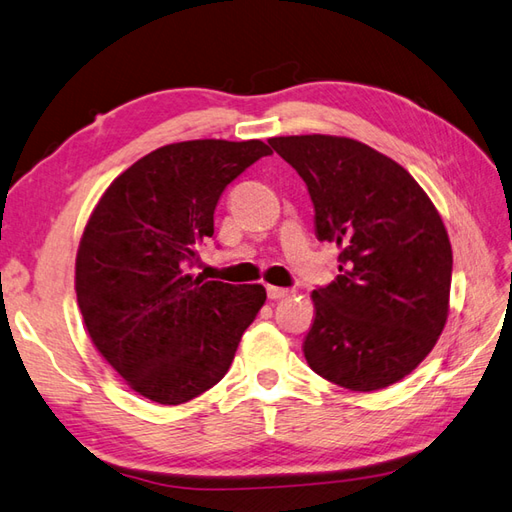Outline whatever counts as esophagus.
<instances>
[{"instance_id": "1", "label": "esophagus", "mask_w": 512, "mask_h": 512, "mask_svg": "<svg viewBox=\"0 0 512 512\" xmlns=\"http://www.w3.org/2000/svg\"><path fill=\"white\" fill-rule=\"evenodd\" d=\"M267 295L271 300H282V298H287L289 295V291L287 289H280V287H267Z\"/></svg>"}]
</instances>
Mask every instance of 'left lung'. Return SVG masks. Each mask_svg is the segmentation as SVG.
<instances>
[{
    "label": "left lung",
    "instance_id": "1",
    "mask_svg": "<svg viewBox=\"0 0 512 512\" xmlns=\"http://www.w3.org/2000/svg\"><path fill=\"white\" fill-rule=\"evenodd\" d=\"M269 144L309 188L317 241L339 247L335 282L311 295L304 357L346 390L388 388L418 368L447 324V227L418 181L368 144L320 133Z\"/></svg>",
    "mask_w": 512,
    "mask_h": 512
}]
</instances>
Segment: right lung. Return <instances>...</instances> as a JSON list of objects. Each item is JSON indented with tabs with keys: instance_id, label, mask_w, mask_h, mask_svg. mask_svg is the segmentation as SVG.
Masks as SVG:
<instances>
[{
	"instance_id": "right-lung-1",
	"label": "right lung",
	"mask_w": 512,
	"mask_h": 512,
	"mask_svg": "<svg viewBox=\"0 0 512 512\" xmlns=\"http://www.w3.org/2000/svg\"><path fill=\"white\" fill-rule=\"evenodd\" d=\"M271 149L260 140H190L144 155L111 181L76 252V300L89 337L131 390L181 405L230 370L263 285L192 276L230 181Z\"/></svg>"
}]
</instances>
